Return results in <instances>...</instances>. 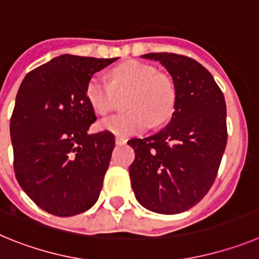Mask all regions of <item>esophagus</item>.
<instances>
[{
	"label": "esophagus",
	"mask_w": 259,
	"mask_h": 259,
	"mask_svg": "<svg viewBox=\"0 0 259 259\" xmlns=\"http://www.w3.org/2000/svg\"><path fill=\"white\" fill-rule=\"evenodd\" d=\"M115 143L116 145H124L125 143H127V139H124V137H116L115 139Z\"/></svg>",
	"instance_id": "obj_1"
}]
</instances>
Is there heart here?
<instances>
[{
    "instance_id": "b5f03b06",
    "label": "heart",
    "mask_w": 259,
    "mask_h": 259,
    "mask_svg": "<svg viewBox=\"0 0 259 259\" xmlns=\"http://www.w3.org/2000/svg\"><path fill=\"white\" fill-rule=\"evenodd\" d=\"M115 92H131L125 104L130 111L104 119L98 125L116 136L140 134L150 123L163 124L174 113L176 92L172 80L144 62L128 61L114 67L110 83L93 76L87 84V98L100 115H107L114 109Z\"/></svg>"
}]
</instances>
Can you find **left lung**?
<instances>
[{
    "mask_svg": "<svg viewBox=\"0 0 259 259\" xmlns=\"http://www.w3.org/2000/svg\"><path fill=\"white\" fill-rule=\"evenodd\" d=\"M161 62L175 85V110L161 131L128 144L135 150L130 166L132 189L141 206L158 214L193 207L211 188L227 145V111L218 84L189 57L149 53Z\"/></svg>",
    "mask_w": 259,
    "mask_h": 259,
    "instance_id": "1",
    "label": "left lung"
}]
</instances>
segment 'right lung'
<instances>
[{"label":"right lung","mask_w":259,"mask_h":259,"mask_svg":"<svg viewBox=\"0 0 259 259\" xmlns=\"http://www.w3.org/2000/svg\"><path fill=\"white\" fill-rule=\"evenodd\" d=\"M118 58L56 57L23 79L10 119L14 172L45 211L72 217L98 200L115 139L89 135L96 120L87 98L91 77Z\"/></svg>","instance_id":"1"}]
</instances>
